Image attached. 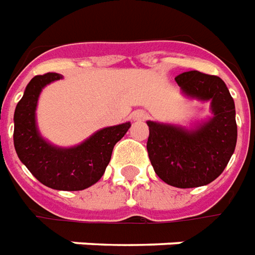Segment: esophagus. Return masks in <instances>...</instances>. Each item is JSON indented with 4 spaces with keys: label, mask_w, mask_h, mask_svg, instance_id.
<instances>
[{
    "label": "esophagus",
    "mask_w": 255,
    "mask_h": 255,
    "mask_svg": "<svg viewBox=\"0 0 255 255\" xmlns=\"http://www.w3.org/2000/svg\"><path fill=\"white\" fill-rule=\"evenodd\" d=\"M133 120L134 121H145L146 118H148V114H146L144 110H137V111H134L133 113Z\"/></svg>",
    "instance_id": "34e87169"
}]
</instances>
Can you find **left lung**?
Wrapping results in <instances>:
<instances>
[{
	"label": "left lung",
	"mask_w": 255,
	"mask_h": 255,
	"mask_svg": "<svg viewBox=\"0 0 255 255\" xmlns=\"http://www.w3.org/2000/svg\"><path fill=\"white\" fill-rule=\"evenodd\" d=\"M175 81L189 98L211 100L213 117L191 130L148 121V156L157 176L171 186H204L222 174L235 150V103L217 76L190 70Z\"/></svg>",
	"instance_id": "1"
}]
</instances>
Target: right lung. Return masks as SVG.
I'll return each mask as SVG.
<instances>
[{
	"instance_id": "1",
	"label": "right lung",
	"mask_w": 255,
	"mask_h": 255,
	"mask_svg": "<svg viewBox=\"0 0 255 255\" xmlns=\"http://www.w3.org/2000/svg\"><path fill=\"white\" fill-rule=\"evenodd\" d=\"M58 73L35 76L14 110L13 142L18 159L40 183L55 190L76 191L92 186L103 176L114 145L126 134L130 122L98 130L80 145L59 148L40 135L35 111L42 89Z\"/></svg>"
}]
</instances>
